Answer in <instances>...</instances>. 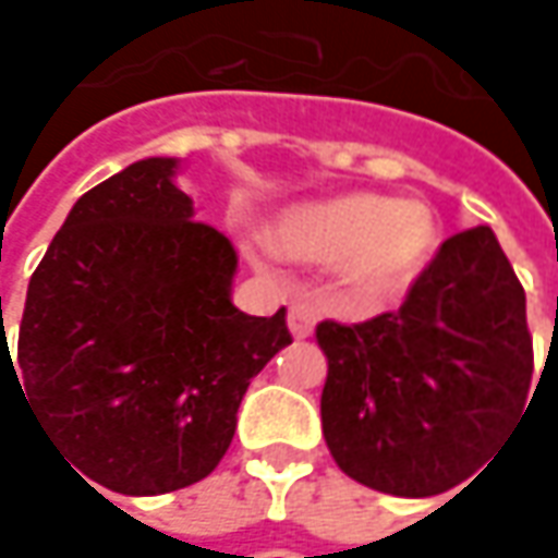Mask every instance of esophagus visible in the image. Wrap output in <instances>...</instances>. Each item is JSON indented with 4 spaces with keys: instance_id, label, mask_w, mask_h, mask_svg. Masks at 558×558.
Listing matches in <instances>:
<instances>
[{
    "instance_id": "1",
    "label": "esophagus",
    "mask_w": 558,
    "mask_h": 558,
    "mask_svg": "<svg viewBox=\"0 0 558 558\" xmlns=\"http://www.w3.org/2000/svg\"><path fill=\"white\" fill-rule=\"evenodd\" d=\"M313 326H316V307H313V301H307V298L291 301V307H289L291 335H294V338H311Z\"/></svg>"
}]
</instances>
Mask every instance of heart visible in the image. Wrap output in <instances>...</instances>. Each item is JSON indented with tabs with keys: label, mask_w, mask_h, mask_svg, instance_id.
Wrapping results in <instances>:
<instances>
[{
	"label": "heart",
	"mask_w": 558,
	"mask_h": 558,
	"mask_svg": "<svg viewBox=\"0 0 558 558\" xmlns=\"http://www.w3.org/2000/svg\"><path fill=\"white\" fill-rule=\"evenodd\" d=\"M435 235V214L425 204L344 195L286 214L276 229V247L294 260L341 264L363 298H385L416 276ZM254 257L267 264L269 247L257 245Z\"/></svg>",
	"instance_id": "1"
}]
</instances>
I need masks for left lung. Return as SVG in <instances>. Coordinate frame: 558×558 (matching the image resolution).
I'll return each mask as SVG.
<instances>
[{
	"label": "left lung",
	"instance_id": "left-lung-1",
	"mask_svg": "<svg viewBox=\"0 0 558 558\" xmlns=\"http://www.w3.org/2000/svg\"><path fill=\"white\" fill-rule=\"evenodd\" d=\"M323 435L344 475L395 497L465 482L527 403L525 289L490 226L450 235L400 311L319 323Z\"/></svg>",
	"mask_w": 558,
	"mask_h": 558
}]
</instances>
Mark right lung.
Masks as SVG:
<instances>
[{"label":"right lung","mask_w":558,"mask_h":558,"mask_svg":"<svg viewBox=\"0 0 558 558\" xmlns=\"http://www.w3.org/2000/svg\"><path fill=\"white\" fill-rule=\"evenodd\" d=\"M177 167L145 158L89 189L31 276L14 363L0 341L71 469L126 497L207 478L251 378L291 344L286 307L232 304L235 247L192 220Z\"/></svg>","instance_id":"1"}]
</instances>
